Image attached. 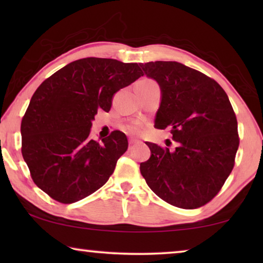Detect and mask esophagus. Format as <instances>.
Masks as SVG:
<instances>
[{
  "mask_svg": "<svg viewBox=\"0 0 263 263\" xmlns=\"http://www.w3.org/2000/svg\"><path fill=\"white\" fill-rule=\"evenodd\" d=\"M128 142H130V145H133V144H137V142H140L139 139H136V138H130V140H128Z\"/></svg>",
  "mask_w": 263,
  "mask_h": 263,
  "instance_id": "obj_1",
  "label": "esophagus"
}]
</instances>
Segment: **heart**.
Here are the masks:
<instances>
[{
  "instance_id": "heart-1",
  "label": "heart",
  "mask_w": 263,
  "mask_h": 263,
  "mask_svg": "<svg viewBox=\"0 0 263 263\" xmlns=\"http://www.w3.org/2000/svg\"><path fill=\"white\" fill-rule=\"evenodd\" d=\"M140 82H153V81H152V80H148V79H144V80H141ZM144 128H145V124H144V122H141V121L133 122L131 124H128V125L126 126V130L130 133H133V135H139V133L144 131Z\"/></svg>"
}]
</instances>
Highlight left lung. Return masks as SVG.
Masks as SVG:
<instances>
[{"instance_id":"8db88e82","label":"left lung","mask_w":263,"mask_h":263,"mask_svg":"<svg viewBox=\"0 0 263 263\" xmlns=\"http://www.w3.org/2000/svg\"><path fill=\"white\" fill-rule=\"evenodd\" d=\"M140 66L161 88L154 126L171 128L177 144L169 151L146 142L152 155L140 163L141 175L154 194L171 205H205L232 172L239 147L238 122L229 97L215 80L180 62Z\"/></svg>"}]
</instances>
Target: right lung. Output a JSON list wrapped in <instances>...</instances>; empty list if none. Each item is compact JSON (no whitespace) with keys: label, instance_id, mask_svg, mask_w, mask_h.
Segmentation results:
<instances>
[{"label":"right lung","instance_id":"add662e5","mask_svg":"<svg viewBox=\"0 0 263 263\" xmlns=\"http://www.w3.org/2000/svg\"><path fill=\"white\" fill-rule=\"evenodd\" d=\"M137 62L84 58L47 78L34 91L21 124L22 155L38 188L62 204L95 193L126 152L121 131L97 141L89 138L99 110L142 77Z\"/></svg>","mask_w":263,"mask_h":263}]
</instances>
